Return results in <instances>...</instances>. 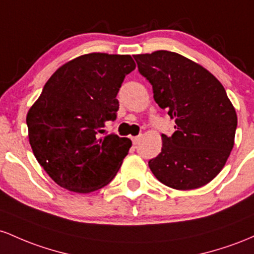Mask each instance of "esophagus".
<instances>
[{"label":"esophagus","instance_id":"esophagus-1","mask_svg":"<svg viewBox=\"0 0 254 254\" xmlns=\"http://www.w3.org/2000/svg\"><path fill=\"white\" fill-rule=\"evenodd\" d=\"M140 138H141V135H138V136H133V138H132V141H133V144H134V145H138V144H139V141H140Z\"/></svg>","mask_w":254,"mask_h":254}]
</instances>
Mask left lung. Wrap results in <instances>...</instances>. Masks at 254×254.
Instances as JSON below:
<instances>
[{
	"mask_svg": "<svg viewBox=\"0 0 254 254\" xmlns=\"http://www.w3.org/2000/svg\"><path fill=\"white\" fill-rule=\"evenodd\" d=\"M139 73L152 85L159 108L175 120L172 136L149 161L158 181L175 190H194L221 172L234 146L238 116L226 90L200 64L180 54L158 50L134 55Z\"/></svg>",
	"mask_w": 254,
	"mask_h": 254,
	"instance_id": "1",
	"label": "left lung"
}]
</instances>
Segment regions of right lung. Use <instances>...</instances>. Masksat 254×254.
<instances>
[{"instance_id": "1", "label": "right lung", "mask_w": 254, "mask_h": 254, "mask_svg": "<svg viewBox=\"0 0 254 254\" xmlns=\"http://www.w3.org/2000/svg\"><path fill=\"white\" fill-rule=\"evenodd\" d=\"M135 69L129 55L92 53L67 62L43 87L26 116L33 155L59 186L90 193L115 178L132 141L101 136L119 110L118 92Z\"/></svg>"}]
</instances>
